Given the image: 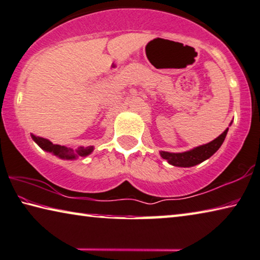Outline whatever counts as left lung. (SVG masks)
Returning <instances> with one entry per match:
<instances>
[{
	"mask_svg": "<svg viewBox=\"0 0 260 260\" xmlns=\"http://www.w3.org/2000/svg\"><path fill=\"white\" fill-rule=\"evenodd\" d=\"M227 133H228V127L214 140H212V142L207 144H204V145L194 147L192 150H189L182 153L160 151V155L162 159L167 160L168 164H170L172 166H175V167H192V166L201 164L203 161L211 158V156L219 150L220 146L222 145L223 140L227 136Z\"/></svg>",
	"mask_w": 260,
	"mask_h": 260,
	"instance_id": "obj_1",
	"label": "left lung"
}]
</instances>
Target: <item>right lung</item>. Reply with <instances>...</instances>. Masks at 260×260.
I'll list each match as a JSON object with an SVG mask.
<instances>
[{"label": "right lung", "instance_id": "add662e5", "mask_svg": "<svg viewBox=\"0 0 260 260\" xmlns=\"http://www.w3.org/2000/svg\"><path fill=\"white\" fill-rule=\"evenodd\" d=\"M31 137L34 142H36L38 145L42 148V150L52 153V154L56 155L57 158L63 159V160H75L77 159L78 156H87L91 154L93 150H94V147L93 146H87V147H78L77 150L74 151L72 148H69L67 146H61V145H56V144H53L50 140L46 138L38 137V136H34V135H31Z\"/></svg>", "mask_w": 260, "mask_h": 260}]
</instances>
